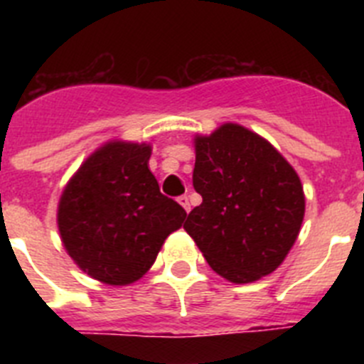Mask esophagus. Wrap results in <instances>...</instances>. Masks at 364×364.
Segmentation results:
<instances>
[{
    "mask_svg": "<svg viewBox=\"0 0 364 364\" xmlns=\"http://www.w3.org/2000/svg\"><path fill=\"white\" fill-rule=\"evenodd\" d=\"M178 204L182 205V208H184L186 213H189V211H191V204H189L188 195H182V197H178Z\"/></svg>",
    "mask_w": 364,
    "mask_h": 364,
    "instance_id": "esophagus-1",
    "label": "esophagus"
}]
</instances>
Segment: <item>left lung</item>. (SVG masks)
<instances>
[{
  "label": "left lung",
  "instance_id": "8db88e82",
  "mask_svg": "<svg viewBox=\"0 0 364 364\" xmlns=\"http://www.w3.org/2000/svg\"><path fill=\"white\" fill-rule=\"evenodd\" d=\"M193 186L202 204L184 230L215 273L247 284L273 273L294 247L304 189L291 164L260 134L226 122L195 134Z\"/></svg>",
  "mask_w": 364,
  "mask_h": 364
}]
</instances>
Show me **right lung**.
Segmentation results:
<instances>
[{"label":"right lung","instance_id":"obj_1","mask_svg":"<svg viewBox=\"0 0 364 364\" xmlns=\"http://www.w3.org/2000/svg\"><path fill=\"white\" fill-rule=\"evenodd\" d=\"M151 144L109 140L70 176L58 202L63 247L83 273L109 286L142 279L182 228V205L160 193Z\"/></svg>","mask_w":364,"mask_h":364}]
</instances>
